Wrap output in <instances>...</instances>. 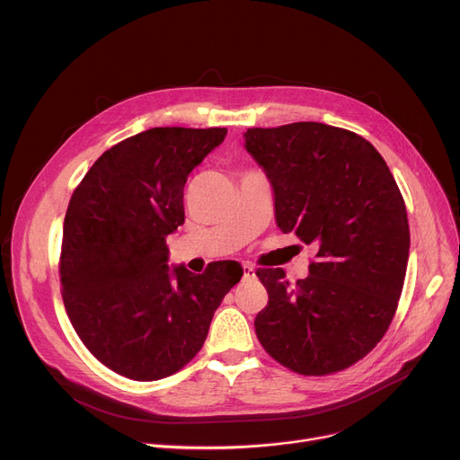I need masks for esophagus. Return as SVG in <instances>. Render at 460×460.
<instances>
[{
    "mask_svg": "<svg viewBox=\"0 0 460 460\" xmlns=\"http://www.w3.org/2000/svg\"><path fill=\"white\" fill-rule=\"evenodd\" d=\"M256 277V269L249 263L243 265V279H254Z\"/></svg>",
    "mask_w": 460,
    "mask_h": 460,
    "instance_id": "obj_1",
    "label": "esophagus"
}]
</instances>
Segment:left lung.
Here are the masks:
<instances>
[{
    "label": "left lung",
    "instance_id": "obj_1",
    "mask_svg": "<svg viewBox=\"0 0 460 460\" xmlns=\"http://www.w3.org/2000/svg\"><path fill=\"white\" fill-rule=\"evenodd\" d=\"M245 141L275 189L279 228L317 249L295 286L280 267L258 269L269 301L256 336L299 375L347 369L383 340L397 310L411 249L399 187L375 146L343 128H249Z\"/></svg>",
    "mask_w": 460,
    "mask_h": 460
}]
</instances>
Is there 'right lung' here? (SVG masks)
I'll return each mask as SVG.
<instances>
[{"instance_id": "1", "label": "right lung", "mask_w": 460, "mask_h": 460, "mask_svg": "<svg viewBox=\"0 0 460 460\" xmlns=\"http://www.w3.org/2000/svg\"><path fill=\"white\" fill-rule=\"evenodd\" d=\"M226 128H152L105 150L74 189L59 258L79 340L115 373L159 381L202 349L237 261L202 275L169 269L167 235L185 221L183 185Z\"/></svg>"}]
</instances>
